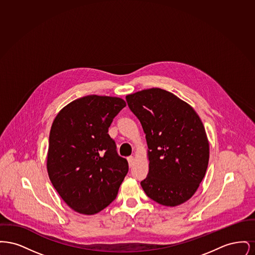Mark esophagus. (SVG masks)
<instances>
[{
	"label": "esophagus",
	"instance_id": "obj_1",
	"mask_svg": "<svg viewBox=\"0 0 255 255\" xmlns=\"http://www.w3.org/2000/svg\"><path fill=\"white\" fill-rule=\"evenodd\" d=\"M127 160H128V163H129V166L130 167H132L133 165V162H134V158H133V157H128L127 158Z\"/></svg>",
	"mask_w": 255,
	"mask_h": 255
}]
</instances>
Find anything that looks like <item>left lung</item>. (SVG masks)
<instances>
[{
    "label": "left lung",
    "instance_id": "8db88e82",
    "mask_svg": "<svg viewBox=\"0 0 255 255\" xmlns=\"http://www.w3.org/2000/svg\"><path fill=\"white\" fill-rule=\"evenodd\" d=\"M141 123L148 146L149 172L140 182L162 206H180L197 191L206 175L209 143L195 110L174 94L152 88L126 96Z\"/></svg>",
    "mask_w": 255,
    "mask_h": 255
}]
</instances>
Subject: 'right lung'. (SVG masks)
Listing matches in <instances>:
<instances>
[{"label":"right lung","mask_w":255,"mask_h":255,"mask_svg":"<svg viewBox=\"0 0 255 255\" xmlns=\"http://www.w3.org/2000/svg\"><path fill=\"white\" fill-rule=\"evenodd\" d=\"M126 106L120 97H80L55 117L49 133L47 169L63 201L74 211L93 215L117 198L128 173L108 133Z\"/></svg>","instance_id":"obj_1"}]
</instances>
